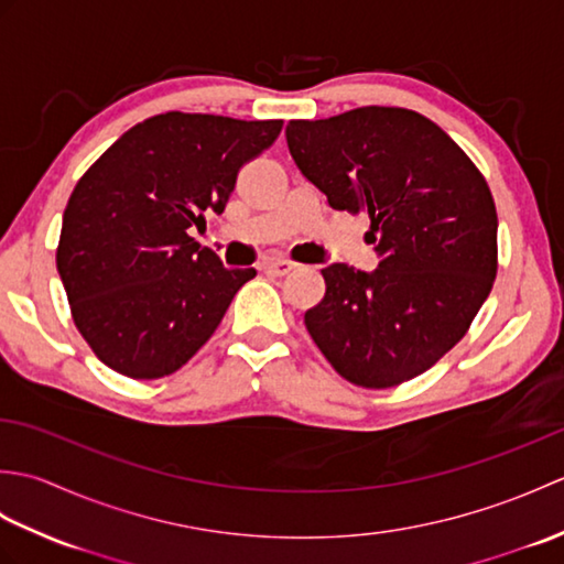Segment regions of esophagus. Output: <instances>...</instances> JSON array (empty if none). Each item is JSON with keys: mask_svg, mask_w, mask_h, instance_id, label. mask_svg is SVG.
<instances>
[{"mask_svg": "<svg viewBox=\"0 0 564 564\" xmlns=\"http://www.w3.org/2000/svg\"><path fill=\"white\" fill-rule=\"evenodd\" d=\"M295 267H297V263H293V261H289V259H271V261L267 263V271H269L271 275H289Z\"/></svg>", "mask_w": 564, "mask_h": 564, "instance_id": "esophagus-1", "label": "esophagus"}]
</instances>
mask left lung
I'll return each mask as SVG.
<instances>
[{
  "instance_id": "left-lung-1",
  "label": "left lung",
  "mask_w": 564,
  "mask_h": 564,
  "mask_svg": "<svg viewBox=\"0 0 564 564\" xmlns=\"http://www.w3.org/2000/svg\"><path fill=\"white\" fill-rule=\"evenodd\" d=\"M289 150L334 210H368L378 269H322L305 327L361 388L410 380L458 344L497 275V210L485 176L426 116L364 106L291 121Z\"/></svg>"
}]
</instances>
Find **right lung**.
Wrapping results in <instances>:
<instances>
[{"label": "right lung", "instance_id": "obj_1", "mask_svg": "<svg viewBox=\"0 0 564 564\" xmlns=\"http://www.w3.org/2000/svg\"><path fill=\"white\" fill-rule=\"evenodd\" d=\"M281 128L160 113L130 128L79 178L63 215L57 273L79 334L116 373H174L254 279V269H225L188 227L225 210L237 172Z\"/></svg>", "mask_w": 564, "mask_h": 564}]
</instances>
